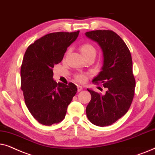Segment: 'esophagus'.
<instances>
[{"label":"esophagus","instance_id":"1","mask_svg":"<svg viewBox=\"0 0 155 155\" xmlns=\"http://www.w3.org/2000/svg\"><path fill=\"white\" fill-rule=\"evenodd\" d=\"M83 89V87H82V86H77V90H78V92H79V91H81Z\"/></svg>","mask_w":155,"mask_h":155}]
</instances>
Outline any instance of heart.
<instances>
[{"mask_svg": "<svg viewBox=\"0 0 155 155\" xmlns=\"http://www.w3.org/2000/svg\"><path fill=\"white\" fill-rule=\"evenodd\" d=\"M79 49L81 51V52L84 56L88 54L91 53V52H96V49H95L94 47L92 45H91L90 43L85 42L83 43L80 45ZM76 79L79 82H84L86 80V76L84 74H78L75 76Z\"/></svg>", "mask_w": 155, "mask_h": 155, "instance_id": "1", "label": "heart"}]
</instances>
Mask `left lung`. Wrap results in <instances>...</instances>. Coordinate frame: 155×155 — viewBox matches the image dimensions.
<instances>
[{
	"instance_id": "obj_1",
	"label": "left lung",
	"mask_w": 155,
	"mask_h": 155,
	"mask_svg": "<svg viewBox=\"0 0 155 155\" xmlns=\"http://www.w3.org/2000/svg\"><path fill=\"white\" fill-rule=\"evenodd\" d=\"M102 49L104 64L93 82L102 84L104 95L87 89L91 95L86 107L88 119L95 125L108 126L116 122L129 110L135 94L130 51L120 37L112 30H94L85 33Z\"/></svg>"
}]
</instances>
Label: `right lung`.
I'll use <instances>...</instances> for the list:
<instances>
[{
	"label": "right lung",
	"mask_w": 155,
	"mask_h": 155,
	"mask_svg": "<svg viewBox=\"0 0 155 155\" xmlns=\"http://www.w3.org/2000/svg\"><path fill=\"white\" fill-rule=\"evenodd\" d=\"M74 32H53L28 47L20 69L21 89L29 111L39 123L51 125L63 120L77 91L73 83L53 79V68L61 62L67 47L79 36Z\"/></svg>",
	"instance_id": "add662e5"
}]
</instances>
